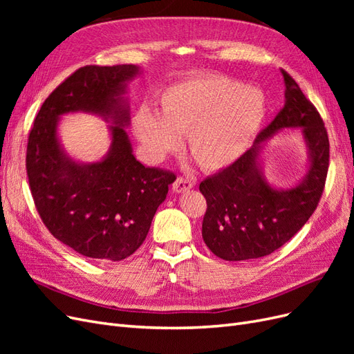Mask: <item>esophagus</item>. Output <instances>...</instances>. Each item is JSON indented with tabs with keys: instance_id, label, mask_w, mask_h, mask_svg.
Returning <instances> with one entry per match:
<instances>
[{
	"instance_id": "obj_1",
	"label": "esophagus",
	"mask_w": 354,
	"mask_h": 354,
	"mask_svg": "<svg viewBox=\"0 0 354 354\" xmlns=\"http://www.w3.org/2000/svg\"><path fill=\"white\" fill-rule=\"evenodd\" d=\"M192 187H194V181L186 178V177H177L173 183V189H174V192H177V194H183V192H186Z\"/></svg>"
}]
</instances>
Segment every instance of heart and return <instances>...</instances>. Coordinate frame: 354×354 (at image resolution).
Returning <instances> with one entry per match:
<instances>
[{
	"mask_svg": "<svg viewBox=\"0 0 354 354\" xmlns=\"http://www.w3.org/2000/svg\"><path fill=\"white\" fill-rule=\"evenodd\" d=\"M158 112L143 106L133 128L153 159L177 149L186 134L187 152L202 169L232 165L246 152L267 116L264 94L243 84L205 75L169 85L158 99Z\"/></svg>",
	"mask_w": 354,
	"mask_h": 354,
	"instance_id": "obj_1",
	"label": "heart"
}]
</instances>
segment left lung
Segmentation results:
<instances>
[{
	"label": "left lung",
	"mask_w": 354,
	"mask_h": 354,
	"mask_svg": "<svg viewBox=\"0 0 354 354\" xmlns=\"http://www.w3.org/2000/svg\"><path fill=\"white\" fill-rule=\"evenodd\" d=\"M285 104L236 162L199 185L207 199L202 238L226 261L260 259L281 248L317 208L329 167V138L322 116L286 71ZM299 126L310 151V168L298 187L276 191L256 167L259 145L282 127Z\"/></svg>",
	"instance_id": "obj_1"
}]
</instances>
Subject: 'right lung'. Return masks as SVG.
Wrapping results in <instances>:
<instances>
[{"label": "right lung", "mask_w": 354, "mask_h": 354, "mask_svg": "<svg viewBox=\"0 0 354 354\" xmlns=\"http://www.w3.org/2000/svg\"><path fill=\"white\" fill-rule=\"evenodd\" d=\"M134 65H88L75 71L42 103L29 131L26 173L37 211L48 232L93 260L121 261L146 239L155 212L176 174L147 168L131 153L124 130L125 82ZM85 110L115 124L111 151L103 161L80 166L62 155L58 116Z\"/></svg>", "instance_id": "add662e5"}]
</instances>
